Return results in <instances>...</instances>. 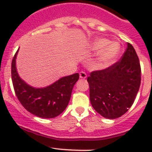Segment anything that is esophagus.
<instances>
[{"instance_id": "obj_1", "label": "esophagus", "mask_w": 152, "mask_h": 152, "mask_svg": "<svg viewBox=\"0 0 152 152\" xmlns=\"http://www.w3.org/2000/svg\"><path fill=\"white\" fill-rule=\"evenodd\" d=\"M79 76H80L81 79H86V78H87V74H86L85 72L81 71L80 73H79Z\"/></svg>"}]
</instances>
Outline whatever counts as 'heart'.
Wrapping results in <instances>:
<instances>
[{
  "mask_svg": "<svg viewBox=\"0 0 152 152\" xmlns=\"http://www.w3.org/2000/svg\"><path fill=\"white\" fill-rule=\"evenodd\" d=\"M90 49L95 53H99L95 63L98 68L103 69L115 61L120 53L121 46L118 42H111L105 38H97L90 43Z\"/></svg>",
  "mask_w": 152,
  "mask_h": 152,
  "instance_id": "b5f03b06",
  "label": "heart"
}]
</instances>
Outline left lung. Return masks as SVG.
<instances>
[{"instance_id": "1", "label": "left lung", "mask_w": 152, "mask_h": 152, "mask_svg": "<svg viewBox=\"0 0 152 152\" xmlns=\"http://www.w3.org/2000/svg\"><path fill=\"white\" fill-rule=\"evenodd\" d=\"M140 61L135 50L127 43L120 60L87 77L90 100L94 110L106 118L125 114L134 103L141 80Z\"/></svg>"}]
</instances>
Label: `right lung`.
Masks as SVG:
<instances>
[{
	"label": "right lung",
	"instance_id": "add662e5",
	"mask_svg": "<svg viewBox=\"0 0 152 152\" xmlns=\"http://www.w3.org/2000/svg\"><path fill=\"white\" fill-rule=\"evenodd\" d=\"M18 49L12 62V80L15 94L23 107L34 115L53 118L66 109L72 90L79 79V73L65 76L52 85L36 88L26 83L19 76L16 67Z\"/></svg>",
	"mask_w": 152,
	"mask_h": 152
}]
</instances>
